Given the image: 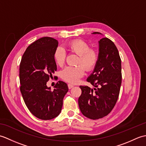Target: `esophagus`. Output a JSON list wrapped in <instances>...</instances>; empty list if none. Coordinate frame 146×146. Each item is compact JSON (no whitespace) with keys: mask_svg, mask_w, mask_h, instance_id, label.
Instances as JSON below:
<instances>
[{"mask_svg":"<svg viewBox=\"0 0 146 146\" xmlns=\"http://www.w3.org/2000/svg\"><path fill=\"white\" fill-rule=\"evenodd\" d=\"M68 88L69 89H71V88H72L73 86H74V85H72V84H70V83H69V84L68 85Z\"/></svg>","mask_w":146,"mask_h":146,"instance_id":"obj_1","label":"esophagus"}]
</instances>
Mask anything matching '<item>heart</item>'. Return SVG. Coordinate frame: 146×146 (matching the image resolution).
<instances>
[{"mask_svg": "<svg viewBox=\"0 0 146 146\" xmlns=\"http://www.w3.org/2000/svg\"><path fill=\"white\" fill-rule=\"evenodd\" d=\"M67 48L71 52L78 56L76 66H67L62 70V79L71 83H76L84 75L85 68L90 71L94 69L98 60V52L94 49H90L87 42L82 39H76L68 43ZM56 63L59 66H63L66 58V52L61 47H58L54 53ZM84 68H83V67Z\"/></svg>", "mask_w": 146, "mask_h": 146, "instance_id": "heart-1", "label": "heart"}]
</instances>
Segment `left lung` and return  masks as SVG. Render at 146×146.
Segmentation results:
<instances>
[{
    "label": "left lung",
    "mask_w": 146,
    "mask_h": 146,
    "mask_svg": "<svg viewBox=\"0 0 146 146\" xmlns=\"http://www.w3.org/2000/svg\"><path fill=\"white\" fill-rule=\"evenodd\" d=\"M94 35H102L98 32ZM98 60L87 82L94 88L80 86L78 105L83 115L90 119L103 118L113 109L119 98L121 83V60L114 43L107 38L98 41Z\"/></svg>",
    "instance_id": "obj_1"
}]
</instances>
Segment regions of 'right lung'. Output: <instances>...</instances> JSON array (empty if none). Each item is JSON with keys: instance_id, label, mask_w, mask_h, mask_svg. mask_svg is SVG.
Instances as JSON below:
<instances>
[{"instance_id": "add662e5", "label": "right lung", "mask_w": 146, "mask_h": 146, "mask_svg": "<svg viewBox=\"0 0 146 146\" xmlns=\"http://www.w3.org/2000/svg\"><path fill=\"white\" fill-rule=\"evenodd\" d=\"M58 41L44 37L27 48L19 67L20 90L27 107L35 117L51 120L61 111L64 95L68 91L66 83L58 81L53 90L46 85L56 71L54 53Z\"/></svg>"}]
</instances>
